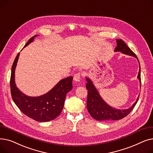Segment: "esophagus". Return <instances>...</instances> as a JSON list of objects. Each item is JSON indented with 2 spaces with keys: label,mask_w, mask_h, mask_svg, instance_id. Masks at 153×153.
<instances>
[{
  "label": "esophagus",
  "mask_w": 153,
  "mask_h": 153,
  "mask_svg": "<svg viewBox=\"0 0 153 153\" xmlns=\"http://www.w3.org/2000/svg\"><path fill=\"white\" fill-rule=\"evenodd\" d=\"M74 81L75 82H79L81 81V74L77 73L74 76Z\"/></svg>",
  "instance_id": "1"
}]
</instances>
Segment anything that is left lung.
Here are the masks:
<instances>
[{
  "label": "left lung",
  "mask_w": 153,
  "mask_h": 153,
  "mask_svg": "<svg viewBox=\"0 0 153 153\" xmlns=\"http://www.w3.org/2000/svg\"><path fill=\"white\" fill-rule=\"evenodd\" d=\"M117 47L115 49V52H121L125 54L134 56L139 60L136 54L131 50L126 44L121 39H117ZM140 64V62H139ZM141 68L140 64V69L138 75L141 85ZM87 84L86 89H87V108L90 115L95 120L101 122H110L113 120H118L122 119L126 117L133 110L136 103L138 102L140 95L137 100L133 103V105L129 108L125 110H120L114 108L103 100L100 97L97 89L94 86L91 80L86 77Z\"/></svg>",
  "instance_id": "1"
}]
</instances>
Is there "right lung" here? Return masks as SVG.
Masks as SVG:
<instances>
[{
	"label": "right lung",
	"instance_id": "right-lung-1",
	"mask_svg": "<svg viewBox=\"0 0 153 153\" xmlns=\"http://www.w3.org/2000/svg\"><path fill=\"white\" fill-rule=\"evenodd\" d=\"M36 36L31 37L23 48L33 42ZM19 56L20 53L13 61L10 76V91L13 102L23 114L36 121L49 122L55 119L62 111L66 94L72 89L73 77L61 80L51 90L44 95L29 97L18 89L15 82V70Z\"/></svg>",
	"mask_w": 153,
	"mask_h": 153
}]
</instances>
